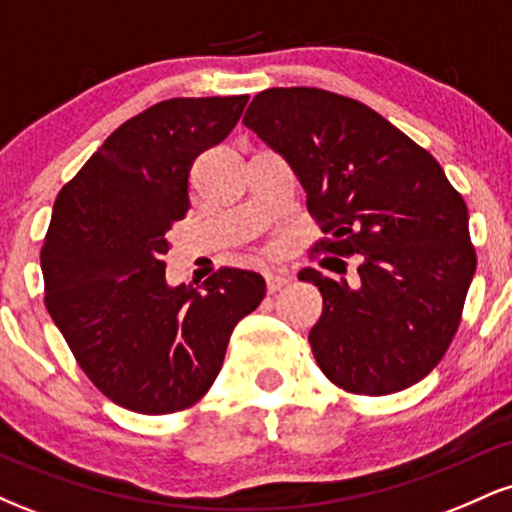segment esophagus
Returning a JSON list of instances; mask_svg holds the SVG:
<instances>
[{"label":"esophagus","instance_id":"1","mask_svg":"<svg viewBox=\"0 0 512 512\" xmlns=\"http://www.w3.org/2000/svg\"><path fill=\"white\" fill-rule=\"evenodd\" d=\"M264 279H267V291L269 293H276L279 289H284L286 284H289V274H281V272H267L264 274Z\"/></svg>","mask_w":512,"mask_h":512}]
</instances>
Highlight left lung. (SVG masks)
Wrapping results in <instances>:
<instances>
[{"label":"left lung","mask_w":512,"mask_h":512,"mask_svg":"<svg viewBox=\"0 0 512 512\" xmlns=\"http://www.w3.org/2000/svg\"><path fill=\"white\" fill-rule=\"evenodd\" d=\"M289 161L327 238L315 252L354 257L339 279L298 274L322 293L308 342L351 395H392L445 356L477 269L469 214L440 163L383 115L313 86L267 88L243 117Z\"/></svg>","instance_id":"8db88e82"}]
</instances>
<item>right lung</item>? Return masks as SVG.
<instances>
[{"label":"right lung","mask_w":512,"mask_h":512,"mask_svg":"<svg viewBox=\"0 0 512 512\" xmlns=\"http://www.w3.org/2000/svg\"><path fill=\"white\" fill-rule=\"evenodd\" d=\"M248 96L170 98L134 115L62 187L40 267L45 308L81 370L115 404L161 416L199 402L233 327L262 303L257 272L221 267L166 284L168 231L190 209L202 151L231 134Z\"/></svg>","instance_id":"1"}]
</instances>
